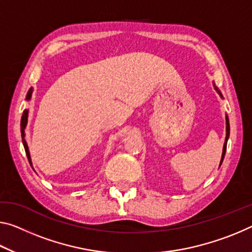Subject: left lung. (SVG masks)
Returning <instances> with one entry per match:
<instances>
[{
    "instance_id": "1",
    "label": "left lung",
    "mask_w": 252,
    "mask_h": 252,
    "mask_svg": "<svg viewBox=\"0 0 252 252\" xmlns=\"http://www.w3.org/2000/svg\"><path fill=\"white\" fill-rule=\"evenodd\" d=\"M215 86V85H214ZM215 90H217L218 93L220 94V96L222 97V94L221 92H220L217 87H214ZM225 123H226V137H225V141H224V146H223V153H222V158H221V162H220V165H221L222 161H223V158H224V155H225V150H226V143H227V139H229V135H230V125H229V118H227V115H225Z\"/></svg>"
}]
</instances>
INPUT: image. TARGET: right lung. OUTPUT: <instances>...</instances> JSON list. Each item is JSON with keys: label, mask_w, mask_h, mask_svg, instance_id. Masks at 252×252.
<instances>
[{"label": "right lung", "mask_w": 252, "mask_h": 252, "mask_svg": "<svg viewBox=\"0 0 252 252\" xmlns=\"http://www.w3.org/2000/svg\"><path fill=\"white\" fill-rule=\"evenodd\" d=\"M32 87L29 90V92H28L27 94V97L26 99L27 101H29V99L31 98V95H32ZM28 110H25L23 111V114H22V118H21V137H22V143L23 146H25V150H26V154H27V157H28V160H29L30 165L32 166V163H31V157H30V153H29V148H28V145H27V141H26V133H25V130H26V126H27V123H28Z\"/></svg>", "instance_id": "1"}]
</instances>
